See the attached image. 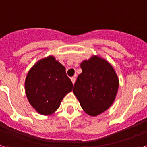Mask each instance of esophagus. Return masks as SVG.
<instances>
[{
  "label": "esophagus",
  "mask_w": 147,
  "mask_h": 147,
  "mask_svg": "<svg viewBox=\"0 0 147 147\" xmlns=\"http://www.w3.org/2000/svg\"><path fill=\"white\" fill-rule=\"evenodd\" d=\"M76 76H73V77H71V82H72V84H75V82H76Z\"/></svg>",
  "instance_id": "obj_1"
}]
</instances>
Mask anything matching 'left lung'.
<instances>
[{"label":"left lung","instance_id":"left-lung-1","mask_svg":"<svg viewBox=\"0 0 147 147\" xmlns=\"http://www.w3.org/2000/svg\"><path fill=\"white\" fill-rule=\"evenodd\" d=\"M81 68L74 94L87 114L97 116L113 104L119 87L117 76L106 60L96 56L84 60Z\"/></svg>","mask_w":147,"mask_h":147}]
</instances>
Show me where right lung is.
Wrapping results in <instances>:
<instances>
[{
	"label": "right lung",
	"instance_id": "1",
	"mask_svg": "<svg viewBox=\"0 0 147 147\" xmlns=\"http://www.w3.org/2000/svg\"><path fill=\"white\" fill-rule=\"evenodd\" d=\"M72 87L66 68L51 56L36 63L25 80V92L30 104L42 115L57 111Z\"/></svg>",
	"mask_w": 147,
	"mask_h": 147
}]
</instances>
